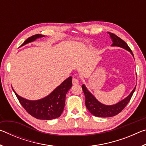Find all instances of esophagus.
Returning <instances> with one entry per match:
<instances>
[{
    "label": "esophagus",
    "instance_id": "1",
    "mask_svg": "<svg viewBox=\"0 0 146 146\" xmlns=\"http://www.w3.org/2000/svg\"><path fill=\"white\" fill-rule=\"evenodd\" d=\"M72 82L73 85H78L79 84V80L78 79L76 78H73L72 79Z\"/></svg>",
    "mask_w": 146,
    "mask_h": 146
}]
</instances>
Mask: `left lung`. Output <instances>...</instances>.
Returning a JSON list of instances; mask_svg holds the SVG:
<instances>
[{"label":"left lung","mask_w":146,"mask_h":146,"mask_svg":"<svg viewBox=\"0 0 146 146\" xmlns=\"http://www.w3.org/2000/svg\"><path fill=\"white\" fill-rule=\"evenodd\" d=\"M108 33L110 35V37L113 41V46L120 47V48L126 49V50L129 51L133 56V53H132L131 49H130L125 41H123L122 39H121L115 34L110 33V32H108ZM133 57H134V56H133ZM82 88L86 97V106L89 110V111L94 116H96V117H111L118 115V113H120L124 109L128 102L130 101L131 98L133 93L135 91L136 87L133 89L131 93L126 98L121 100L120 102H118L117 104H116L111 106L104 105L100 102H98L92 94L87 90L84 84L82 86Z\"/></svg>","instance_id":"obj_1"}]
</instances>
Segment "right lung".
Here are the masks:
<instances>
[{
    "mask_svg": "<svg viewBox=\"0 0 146 146\" xmlns=\"http://www.w3.org/2000/svg\"><path fill=\"white\" fill-rule=\"evenodd\" d=\"M43 36H44L43 35H35L26 39L21 46ZM71 86L72 77L70 76L49 95L38 100L25 99L17 95L13 89V90L19 102L29 115L39 120H49L59 117L62 113L65 106L66 93Z\"/></svg>",
    "mask_w": 146,
    "mask_h": 146,
    "instance_id": "1",
    "label": "right lung"
}]
</instances>
